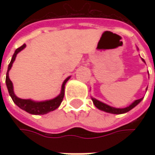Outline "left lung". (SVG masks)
<instances>
[{"instance_id": "1", "label": "left lung", "mask_w": 155, "mask_h": 155, "mask_svg": "<svg viewBox=\"0 0 155 155\" xmlns=\"http://www.w3.org/2000/svg\"><path fill=\"white\" fill-rule=\"evenodd\" d=\"M143 61H144V59H142ZM145 62V61H144ZM155 71V70H154ZM142 100V98L138 99V100H135L133 104H131V105H129L128 107L127 108H123V109H116V108H113V107H110L109 105H107V104H104V103H102V102H100L98 100H97V99L92 98L93 101V104H95V106L99 109V110H104L105 112H108V113H111V114H123V113H126V112H128L129 110H131L133 108H134L137 104L140 103V101Z\"/></svg>"}]
</instances>
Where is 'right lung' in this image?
I'll list each match as a JSON object with an SVG mask.
<instances>
[{
	"instance_id": "1",
	"label": "right lung",
	"mask_w": 155,
	"mask_h": 155,
	"mask_svg": "<svg viewBox=\"0 0 155 155\" xmlns=\"http://www.w3.org/2000/svg\"><path fill=\"white\" fill-rule=\"evenodd\" d=\"M26 47V45L24 44L23 45H21V47L17 48L15 50L14 55L12 57V59L9 63L8 68V72H7V77H6V84L8 87V90L9 95L10 97H12L14 103H15L18 107H20L21 109L23 110L27 111L30 114H33V115H44L46 114L50 111L56 110L57 108H58V106L60 105L61 102L63 101L64 98V85L66 84V82L69 80L70 77H68L64 81L62 84V90H61V93L55 97L54 99H51L49 101H45V102H33L32 100H29V99H21L19 97H17L14 93V90H13V84L11 80L9 79L8 77V71L12 67V64L15 60V58L18 52L24 49Z\"/></svg>"
}]
</instances>
